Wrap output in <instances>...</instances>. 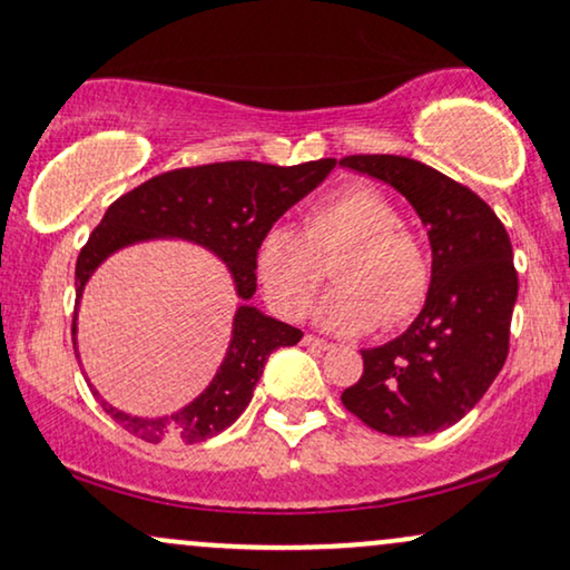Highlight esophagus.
I'll use <instances>...</instances> for the list:
<instances>
[{
    "label": "esophagus",
    "mask_w": 570,
    "mask_h": 570,
    "mask_svg": "<svg viewBox=\"0 0 570 570\" xmlns=\"http://www.w3.org/2000/svg\"><path fill=\"white\" fill-rule=\"evenodd\" d=\"M302 344H305V347H309V350H318V352H328V350H334V344L326 342V338L313 336V334H307L305 338H302Z\"/></svg>",
    "instance_id": "obj_1"
}]
</instances>
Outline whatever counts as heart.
Returning <instances> with one entry per match:
<instances>
[{
  "instance_id": "obj_1",
  "label": "heart",
  "mask_w": 570,
  "mask_h": 570,
  "mask_svg": "<svg viewBox=\"0 0 570 570\" xmlns=\"http://www.w3.org/2000/svg\"><path fill=\"white\" fill-rule=\"evenodd\" d=\"M331 276L336 289L315 309L321 328L365 334L413 318L429 294L431 265L423 244L402 228L394 202L365 184L344 186L307 213L305 236L276 223L255 247L257 284L281 318L297 321L323 281L321 261L342 252Z\"/></svg>"
}]
</instances>
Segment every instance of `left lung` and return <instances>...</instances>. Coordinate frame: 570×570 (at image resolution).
Returning <instances> with one entry per match:
<instances>
[{"label":"left lung","instance_id":"obj_1","mask_svg":"<svg viewBox=\"0 0 570 570\" xmlns=\"http://www.w3.org/2000/svg\"><path fill=\"white\" fill-rule=\"evenodd\" d=\"M338 165L397 189L431 244L423 309L397 338L363 350V376L342 402L381 434H436L471 413L505 365L518 299L513 244L484 199L429 165L400 155Z\"/></svg>","mask_w":570,"mask_h":570}]
</instances>
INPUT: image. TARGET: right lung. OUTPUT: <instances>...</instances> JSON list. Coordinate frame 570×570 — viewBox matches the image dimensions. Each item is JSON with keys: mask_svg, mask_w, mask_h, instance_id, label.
Here are the masks:
<instances>
[{"mask_svg": "<svg viewBox=\"0 0 570 570\" xmlns=\"http://www.w3.org/2000/svg\"><path fill=\"white\" fill-rule=\"evenodd\" d=\"M336 160H313L281 168L265 163H213L181 168L149 178L107 207L102 223L94 228L76 263V309L83 289L107 257L144 242L178 239L197 244L226 265L234 292L239 297L228 350L210 384L189 405L170 415L141 417L112 407L91 384L94 397L105 413L128 434L149 444L178 442L197 444L228 429L249 405L252 392L263 376L271 352L292 347L302 331L281 323L252 305L257 289L255 247L281 215L307 197L334 170ZM78 323H73V344ZM78 357V350H76Z\"/></svg>", "mask_w": 570, "mask_h": 570, "instance_id": "right-lung-1", "label": "right lung"}]
</instances>
